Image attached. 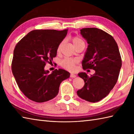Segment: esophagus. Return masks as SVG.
Listing matches in <instances>:
<instances>
[{"mask_svg": "<svg viewBox=\"0 0 134 134\" xmlns=\"http://www.w3.org/2000/svg\"><path fill=\"white\" fill-rule=\"evenodd\" d=\"M70 77L71 78H74L76 77V75H75V74H71Z\"/></svg>", "mask_w": 134, "mask_h": 134, "instance_id": "obj_1", "label": "esophagus"}]
</instances>
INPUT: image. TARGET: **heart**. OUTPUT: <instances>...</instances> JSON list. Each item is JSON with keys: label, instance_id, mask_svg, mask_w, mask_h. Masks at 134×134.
I'll return each mask as SVG.
<instances>
[{"label": "heart", "instance_id": "b5f03b06", "mask_svg": "<svg viewBox=\"0 0 134 134\" xmlns=\"http://www.w3.org/2000/svg\"><path fill=\"white\" fill-rule=\"evenodd\" d=\"M72 41L73 44H74L75 47L76 45H77L79 44L84 43L83 41L82 40L81 38L78 37H74L72 38ZM63 43H64V41H62L59 44V46L58 47V51L60 50L63 45ZM77 63H78L77 59L66 58L60 61V64L61 66L65 70L70 71H74L75 69V65L76 64H77Z\"/></svg>", "mask_w": 134, "mask_h": 134}]
</instances>
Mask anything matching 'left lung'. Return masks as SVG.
Listing matches in <instances>:
<instances>
[{"instance_id":"obj_1","label":"left lung","mask_w":134,"mask_h":134,"mask_svg":"<svg viewBox=\"0 0 134 134\" xmlns=\"http://www.w3.org/2000/svg\"><path fill=\"white\" fill-rule=\"evenodd\" d=\"M81 35L88 45L82 65L83 70H95L90 76L85 72L78 76L85 85L77 91L82 99L96 102L107 96L115 86L121 67V58L118 44L109 34L98 28H83Z\"/></svg>"}]
</instances>
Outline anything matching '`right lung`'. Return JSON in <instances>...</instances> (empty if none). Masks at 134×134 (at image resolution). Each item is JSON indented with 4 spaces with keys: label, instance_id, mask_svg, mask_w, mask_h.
I'll use <instances>...</instances> for the list:
<instances>
[{
    "label": "right lung",
    "instance_id": "add662e5",
    "mask_svg": "<svg viewBox=\"0 0 134 134\" xmlns=\"http://www.w3.org/2000/svg\"><path fill=\"white\" fill-rule=\"evenodd\" d=\"M67 31L34 30L15 45L11 70L19 89L31 100L44 102L55 98L61 82L70 77L64 70L56 69L51 74L44 70L56 57Z\"/></svg>",
    "mask_w": 134,
    "mask_h": 134
}]
</instances>
